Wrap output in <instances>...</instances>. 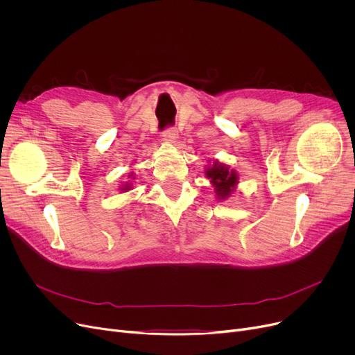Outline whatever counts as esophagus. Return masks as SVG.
I'll list each match as a JSON object with an SVG mask.
<instances>
[{
	"mask_svg": "<svg viewBox=\"0 0 355 355\" xmlns=\"http://www.w3.org/2000/svg\"><path fill=\"white\" fill-rule=\"evenodd\" d=\"M162 137H164L165 141L173 142V141L177 139V137H178V130H177L175 126H168V128H165V129L162 130Z\"/></svg>",
	"mask_w": 355,
	"mask_h": 355,
	"instance_id": "34e87169",
	"label": "esophagus"
}]
</instances>
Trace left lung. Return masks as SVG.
Listing matches in <instances>:
<instances>
[{
  "instance_id": "1",
  "label": "left lung",
  "mask_w": 355,
  "mask_h": 355,
  "mask_svg": "<svg viewBox=\"0 0 355 355\" xmlns=\"http://www.w3.org/2000/svg\"><path fill=\"white\" fill-rule=\"evenodd\" d=\"M206 175L211 180L213 185L216 187V194L221 198H226L237 184L236 173L229 171V168L223 164H216L211 168H209V171H206Z\"/></svg>"
}]
</instances>
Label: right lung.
<instances>
[{
    "instance_id": "add662e5",
    "label": "right lung",
    "mask_w": 355,
    "mask_h": 355,
    "mask_svg": "<svg viewBox=\"0 0 355 355\" xmlns=\"http://www.w3.org/2000/svg\"><path fill=\"white\" fill-rule=\"evenodd\" d=\"M122 190H128V187H125V189H122Z\"/></svg>"
}]
</instances>
